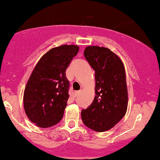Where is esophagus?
<instances>
[{
	"label": "esophagus",
	"mask_w": 160,
	"mask_h": 160,
	"mask_svg": "<svg viewBox=\"0 0 160 160\" xmlns=\"http://www.w3.org/2000/svg\"><path fill=\"white\" fill-rule=\"evenodd\" d=\"M81 93V91H77L75 92V96H79Z\"/></svg>",
	"instance_id": "34e87169"
}]
</instances>
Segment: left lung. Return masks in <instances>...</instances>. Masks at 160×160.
<instances>
[{
	"instance_id": "left-lung-1",
	"label": "left lung",
	"mask_w": 160,
	"mask_h": 160,
	"mask_svg": "<svg viewBox=\"0 0 160 160\" xmlns=\"http://www.w3.org/2000/svg\"><path fill=\"white\" fill-rule=\"evenodd\" d=\"M84 57L95 70V97L81 111L82 122L96 132L112 128L126 114L128 95L126 74L121 59L109 48L88 46Z\"/></svg>"
}]
</instances>
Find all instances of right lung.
Returning <instances> with one entry per match:
<instances>
[{"label": "right lung", "mask_w": 160, "mask_h": 160, "mask_svg": "<svg viewBox=\"0 0 160 160\" xmlns=\"http://www.w3.org/2000/svg\"><path fill=\"white\" fill-rule=\"evenodd\" d=\"M78 45L53 48L42 56L32 71L24 92V107L36 126L48 128L62 118L69 98L65 71L78 54Z\"/></svg>", "instance_id": "add662e5"}]
</instances>
